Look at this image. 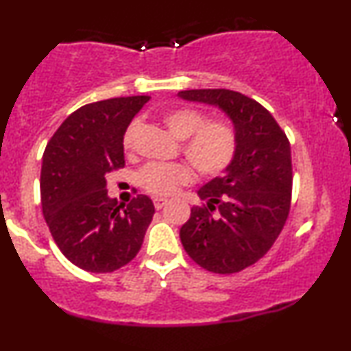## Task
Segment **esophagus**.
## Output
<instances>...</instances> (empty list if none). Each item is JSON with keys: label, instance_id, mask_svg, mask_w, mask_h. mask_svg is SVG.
<instances>
[{"label": "esophagus", "instance_id": "1", "mask_svg": "<svg viewBox=\"0 0 351 351\" xmlns=\"http://www.w3.org/2000/svg\"><path fill=\"white\" fill-rule=\"evenodd\" d=\"M153 204H155L156 209H162L165 204H167V199H165V198H155V199H153Z\"/></svg>", "mask_w": 351, "mask_h": 351}]
</instances>
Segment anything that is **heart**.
Masks as SVG:
<instances>
[{"mask_svg":"<svg viewBox=\"0 0 351 351\" xmlns=\"http://www.w3.org/2000/svg\"><path fill=\"white\" fill-rule=\"evenodd\" d=\"M173 136L184 140L183 153L189 163L204 176H215L231 165L237 150V135L228 122H208L204 112L191 107H176L162 115ZM138 122H132L123 135L125 150L132 147ZM193 180L184 163H148L138 173L140 184L158 196L171 195L180 184Z\"/></svg>","mask_w":351,"mask_h":351,"instance_id":"1","label":"heart"}]
</instances>
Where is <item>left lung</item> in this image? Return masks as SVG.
Masks as SVG:
<instances>
[{"instance_id": "obj_1", "label": "left lung", "mask_w": 351, "mask_h": 351, "mask_svg": "<svg viewBox=\"0 0 351 351\" xmlns=\"http://www.w3.org/2000/svg\"><path fill=\"white\" fill-rule=\"evenodd\" d=\"M178 97L223 110L237 135L231 165L198 189L206 204L191 208L180 229L181 244L209 272H239L272 247L287 221L291 143L269 110L239 92L195 88L178 92Z\"/></svg>"}]
</instances>
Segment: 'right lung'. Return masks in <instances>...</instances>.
<instances>
[{"instance_id": "1", "label": "right lung", "mask_w": 351, "mask_h": 351, "mask_svg": "<svg viewBox=\"0 0 351 351\" xmlns=\"http://www.w3.org/2000/svg\"><path fill=\"white\" fill-rule=\"evenodd\" d=\"M148 95L87 104L64 120L41 168L43 215L60 252L87 272H114L140 251L155 206L138 195L119 204L107 173L125 167L123 135Z\"/></svg>"}]
</instances>
